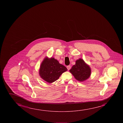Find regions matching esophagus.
I'll return each mask as SVG.
<instances>
[{
  "label": "esophagus",
  "mask_w": 123,
  "mask_h": 123,
  "mask_svg": "<svg viewBox=\"0 0 123 123\" xmlns=\"http://www.w3.org/2000/svg\"><path fill=\"white\" fill-rule=\"evenodd\" d=\"M67 69L69 70L71 68V67L70 66V65H68V66H67Z\"/></svg>",
  "instance_id": "34e87169"
}]
</instances>
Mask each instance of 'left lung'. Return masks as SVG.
Segmentation results:
<instances>
[{
  "label": "left lung",
  "instance_id": "8db88e82",
  "mask_svg": "<svg viewBox=\"0 0 123 123\" xmlns=\"http://www.w3.org/2000/svg\"><path fill=\"white\" fill-rule=\"evenodd\" d=\"M74 78L79 81H84L88 79L91 74V68L82 59H79L75 62L69 70Z\"/></svg>",
  "mask_w": 123,
  "mask_h": 123
}]
</instances>
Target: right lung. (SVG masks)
I'll list each match as a JSON object with an SVG mask.
<instances>
[{"instance_id": "1", "label": "right lung", "mask_w": 123, "mask_h": 123, "mask_svg": "<svg viewBox=\"0 0 123 123\" xmlns=\"http://www.w3.org/2000/svg\"><path fill=\"white\" fill-rule=\"evenodd\" d=\"M67 69L54 58L46 57L41 64L39 74L41 78L49 83L58 79L62 73Z\"/></svg>"}]
</instances>
